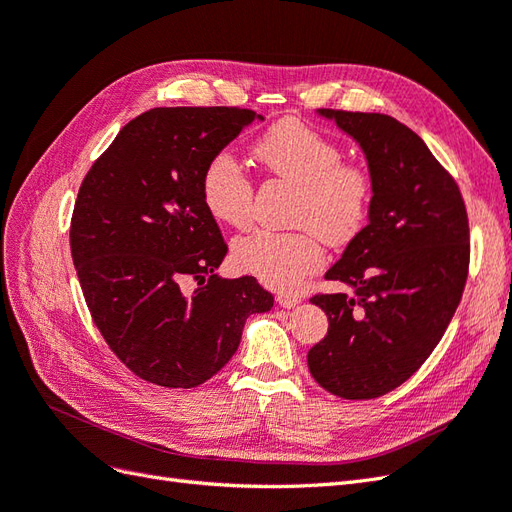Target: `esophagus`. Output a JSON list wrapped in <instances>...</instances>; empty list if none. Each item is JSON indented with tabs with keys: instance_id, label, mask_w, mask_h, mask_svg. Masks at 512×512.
Returning <instances> with one entry per match:
<instances>
[{
	"instance_id": "esophagus-1",
	"label": "esophagus",
	"mask_w": 512,
	"mask_h": 512,
	"mask_svg": "<svg viewBox=\"0 0 512 512\" xmlns=\"http://www.w3.org/2000/svg\"><path fill=\"white\" fill-rule=\"evenodd\" d=\"M275 301L280 303L282 307L290 309V307H294V305H299V303H301V294H299V292H292V290H282V292H277Z\"/></svg>"
}]
</instances>
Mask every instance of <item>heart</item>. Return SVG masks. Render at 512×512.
Masks as SVG:
<instances>
[{
	"instance_id": "b5f03b06",
	"label": "heart",
	"mask_w": 512,
	"mask_h": 512,
	"mask_svg": "<svg viewBox=\"0 0 512 512\" xmlns=\"http://www.w3.org/2000/svg\"><path fill=\"white\" fill-rule=\"evenodd\" d=\"M254 156L271 177L297 185V230L256 228L232 243V265L271 288H288L324 265L320 237L346 245L365 228L376 181L361 162L342 160L333 138L301 119H284L262 134ZM200 198L213 220L245 228L254 213V183L228 151L213 153L200 175Z\"/></svg>"
}]
</instances>
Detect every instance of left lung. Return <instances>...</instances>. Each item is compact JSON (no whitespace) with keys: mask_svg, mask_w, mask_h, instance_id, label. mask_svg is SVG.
<instances>
[{"mask_svg":"<svg viewBox=\"0 0 512 512\" xmlns=\"http://www.w3.org/2000/svg\"><path fill=\"white\" fill-rule=\"evenodd\" d=\"M365 151L376 181L369 224L327 271L352 294H314L329 318L307 352L335 397L376 399L404 384L438 346L466 288L468 211L453 175L404 123L320 108Z\"/></svg>","mask_w":512,"mask_h":512,"instance_id":"left-lung-1","label":"left lung"}]
</instances>
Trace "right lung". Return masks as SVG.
Segmentation results:
<instances>
[{
    "label": "right lung",
    "instance_id": "1",
    "mask_svg": "<svg viewBox=\"0 0 512 512\" xmlns=\"http://www.w3.org/2000/svg\"><path fill=\"white\" fill-rule=\"evenodd\" d=\"M256 113L239 106L151 108L89 168L70 250L89 314L132 374L192 389L230 361L250 314L273 294L256 277L222 280L228 245L200 198V175ZM194 279L197 290L180 284Z\"/></svg>",
    "mask_w": 512,
    "mask_h": 512
}]
</instances>
